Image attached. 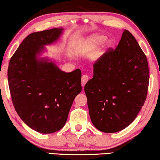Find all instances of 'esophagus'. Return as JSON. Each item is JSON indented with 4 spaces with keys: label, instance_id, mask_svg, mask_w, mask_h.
<instances>
[{
    "label": "esophagus",
    "instance_id": "obj_1",
    "mask_svg": "<svg viewBox=\"0 0 160 160\" xmlns=\"http://www.w3.org/2000/svg\"><path fill=\"white\" fill-rule=\"evenodd\" d=\"M88 80H89V75H82V79H81V81H82V88H83L84 86H85L86 82H88Z\"/></svg>",
    "mask_w": 160,
    "mask_h": 160
}]
</instances>
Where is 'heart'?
Returning a JSON list of instances; mask_svg holds the SVG:
<instances>
[{
    "label": "heart",
    "instance_id": "obj_1",
    "mask_svg": "<svg viewBox=\"0 0 160 160\" xmlns=\"http://www.w3.org/2000/svg\"><path fill=\"white\" fill-rule=\"evenodd\" d=\"M105 39H106V37L104 36V35H93V36L90 37L87 39L84 40L83 42L80 43L76 47L75 51H76L77 53L81 54L92 51L98 47V45L104 42ZM106 44L109 47L112 44V42H111L110 40H108L106 42Z\"/></svg>",
    "mask_w": 160,
    "mask_h": 160
}]
</instances>
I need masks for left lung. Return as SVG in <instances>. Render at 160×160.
<instances>
[{
	"mask_svg": "<svg viewBox=\"0 0 160 160\" xmlns=\"http://www.w3.org/2000/svg\"><path fill=\"white\" fill-rule=\"evenodd\" d=\"M93 67V78L85 85L92 122L102 132L120 131L134 121L147 97L145 54L125 29L116 49L109 48Z\"/></svg>",
	"mask_w": 160,
	"mask_h": 160,
	"instance_id": "1",
	"label": "left lung"
}]
</instances>
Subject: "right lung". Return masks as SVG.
<instances>
[{
    "label": "right lung",
    "mask_w": 160,
    "mask_h": 160,
    "mask_svg": "<svg viewBox=\"0 0 160 160\" xmlns=\"http://www.w3.org/2000/svg\"><path fill=\"white\" fill-rule=\"evenodd\" d=\"M63 28L28 35L10 58L8 80L16 112L26 125L53 133L66 123L75 97L82 90L81 71L65 72L47 58L38 57L45 45L58 39Z\"/></svg>",
    "instance_id": "right-lung-1"
}]
</instances>
